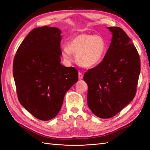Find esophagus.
I'll return each instance as SVG.
<instances>
[{"instance_id":"obj_1","label":"esophagus","mask_w":150,"mask_h":150,"mask_svg":"<svg viewBox=\"0 0 150 150\" xmlns=\"http://www.w3.org/2000/svg\"><path fill=\"white\" fill-rule=\"evenodd\" d=\"M78 78L79 80L83 79V73H81V72H80L78 73Z\"/></svg>"}]
</instances>
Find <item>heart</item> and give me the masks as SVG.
Masks as SVG:
<instances>
[{
	"mask_svg": "<svg viewBox=\"0 0 150 150\" xmlns=\"http://www.w3.org/2000/svg\"><path fill=\"white\" fill-rule=\"evenodd\" d=\"M106 51L107 44L101 36L79 33L68 42L67 46L62 47L61 54L66 61L71 62L72 54H76L80 66L91 68L100 64Z\"/></svg>",
	"mask_w": 150,
	"mask_h": 150,
	"instance_id": "1",
	"label": "heart"
}]
</instances>
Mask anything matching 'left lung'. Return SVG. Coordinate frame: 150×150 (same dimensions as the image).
<instances>
[{
    "label": "left lung",
    "mask_w": 150,
    "mask_h": 150,
    "mask_svg": "<svg viewBox=\"0 0 150 150\" xmlns=\"http://www.w3.org/2000/svg\"><path fill=\"white\" fill-rule=\"evenodd\" d=\"M111 42L103 61L85 72L88 105L103 119L117 115L133 100L140 73V58L125 32L119 27H108Z\"/></svg>",
    "instance_id": "obj_1"
}]
</instances>
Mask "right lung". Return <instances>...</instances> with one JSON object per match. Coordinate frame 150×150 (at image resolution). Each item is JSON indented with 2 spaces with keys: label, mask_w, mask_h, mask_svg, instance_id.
Segmentation results:
<instances>
[{
  "label": "right lung",
  "mask_w": 150,
  "mask_h": 150,
  "mask_svg": "<svg viewBox=\"0 0 150 150\" xmlns=\"http://www.w3.org/2000/svg\"><path fill=\"white\" fill-rule=\"evenodd\" d=\"M61 30L34 28L18 48L13 76L20 103L36 118L55 117L65 94L78 81V71L61 64Z\"/></svg>",
  "instance_id": "1"
}]
</instances>
